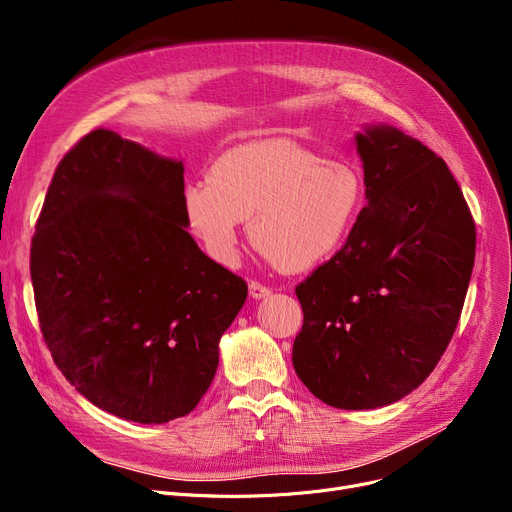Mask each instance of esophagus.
<instances>
[{
	"label": "esophagus",
	"mask_w": 512,
	"mask_h": 512,
	"mask_svg": "<svg viewBox=\"0 0 512 512\" xmlns=\"http://www.w3.org/2000/svg\"><path fill=\"white\" fill-rule=\"evenodd\" d=\"M270 292H272L270 288L259 284V282H251V284H249V294H251V299H255V301L267 297V294H270Z\"/></svg>",
	"instance_id": "1"
}]
</instances>
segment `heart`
<instances>
[{
  "instance_id": "1",
  "label": "heart",
  "mask_w": 512,
  "mask_h": 512,
  "mask_svg": "<svg viewBox=\"0 0 512 512\" xmlns=\"http://www.w3.org/2000/svg\"><path fill=\"white\" fill-rule=\"evenodd\" d=\"M363 201L355 166L290 141L238 145L182 195L188 228L215 261L236 259L242 222H249L253 245L286 272L330 259L351 234Z\"/></svg>"
}]
</instances>
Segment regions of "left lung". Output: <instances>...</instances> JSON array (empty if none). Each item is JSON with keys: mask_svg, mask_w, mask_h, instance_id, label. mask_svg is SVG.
Instances as JSON below:
<instances>
[{"mask_svg": "<svg viewBox=\"0 0 512 512\" xmlns=\"http://www.w3.org/2000/svg\"><path fill=\"white\" fill-rule=\"evenodd\" d=\"M367 205L297 286L292 365L330 407L392 405L434 371L459 324L475 224L444 159L390 124L355 134Z\"/></svg>", "mask_w": 512, "mask_h": 512, "instance_id": "left-lung-1", "label": "left lung"}]
</instances>
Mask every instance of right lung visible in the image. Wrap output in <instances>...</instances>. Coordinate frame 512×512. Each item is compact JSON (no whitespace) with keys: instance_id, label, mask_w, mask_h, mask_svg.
Returning <instances> with one entry per match:
<instances>
[{"instance_id":"right-lung-1","label":"right lung","mask_w":512,"mask_h":512,"mask_svg":"<svg viewBox=\"0 0 512 512\" xmlns=\"http://www.w3.org/2000/svg\"><path fill=\"white\" fill-rule=\"evenodd\" d=\"M182 161L97 128L53 174L31 247L41 332L66 380L134 423L191 413L247 284L186 232Z\"/></svg>"}]
</instances>
